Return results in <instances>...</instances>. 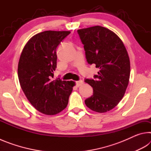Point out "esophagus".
<instances>
[{
	"instance_id": "1",
	"label": "esophagus",
	"mask_w": 151,
	"mask_h": 151,
	"mask_svg": "<svg viewBox=\"0 0 151 151\" xmlns=\"http://www.w3.org/2000/svg\"><path fill=\"white\" fill-rule=\"evenodd\" d=\"M83 81H81V80L76 82V86H81L82 85H83Z\"/></svg>"
}]
</instances>
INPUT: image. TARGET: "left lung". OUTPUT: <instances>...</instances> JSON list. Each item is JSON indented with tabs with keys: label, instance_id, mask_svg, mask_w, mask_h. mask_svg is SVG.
Masks as SVG:
<instances>
[{
	"label": "left lung",
	"instance_id": "1",
	"mask_svg": "<svg viewBox=\"0 0 151 151\" xmlns=\"http://www.w3.org/2000/svg\"><path fill=\"white\" fill-rule=\"evenodd\" d=\"M84 45L86 60L99 68L94 79H85L93 94L85 100L92 111L106 112L119 103L129 85L131 66L121 39L106 28L94 26L77 30Z\"/></svg>",
	"mask_w": 151,
	"mask_h": 151
}]
</instances>
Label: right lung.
I'll list each match as a JSON object with an SVG mask.
<instances>
[{
	"mask_svg": "<svg viewBox=\"0 0 151 151\" xmlns=\"http://www.w3.org/2000/svg\"><path fill=\"white\" fill-rule=\"evenodd\" d=\"M70 31L47 30L25 45L18 65V76L25 96L35 108L47 115L65 109L75 85L74 81L51 80L57 68V48Z\"/></svg>",
	"mask_w": 151,
	"mask_h": 151,
	"instance_id": "add662e5",
	"label": "right lung"
}]
</instances>
